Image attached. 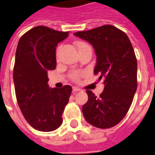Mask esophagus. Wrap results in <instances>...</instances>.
Wrapping results in <instances>:
<instances>
[{"mask_svg": "<svg viewBox=\"0 0 155 155\" xmlns=\"http://www.w3.org/2000/svg\"><path fill=\"white\" fill-rule=\"evenodd\" d=\"M73 91H74V92H78V91H81V89H80V88L76 87V86H74V87H73Z\"/></svg>", "mask_w": 155, "mask_h": 155, "instance_id": "obj_1", "label": "esophagus"}]
</instances>
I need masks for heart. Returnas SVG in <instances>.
Here are the masks:
<instances>
[{"instance_id":"heart-1","label":"heart","mask_w":155,"mask_h":155,"mask_svg":"<svg viewBox=\"0 0 155 155\" xmlns=\"http://www.w3.org/2000/svg\"><path fill=\"white\" fill-rule=\"evenodd\" d=\"M75 45H76L77 48L78 49V51H81V50L85 49V48H89V47H90V45H89L87 43L85 42V41H77V42L75 43ZM81 76H82V73H81V72H73V73L70 74V78H71V79H73L74 81H78Z\"/></svg>"}]
</instances>
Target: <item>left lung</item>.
<instances>
[{
    "label": "left lung",
    "instance_id": "8db88e82",
    "mask_svg": "<svg viewBox=\"0 0 155 155\" xmlns=\"http://www.w3.org/2000/svg\"><path fill=\"white\" fill-rule=\"evenodd\" d=\"M92 45L97 56L94 74L103 79L104 90L97 97L86 90L87 102L82 106L86 122L101 129L118 124L126 116L137 90V59L124 32L106 25L74 33Z\"/></svg>",
    "mask_w": 155,
    "mask_h": 155
}]
</instances>
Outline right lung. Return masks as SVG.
<instances>
[{
	"label": "right lung",
	"instance_id": "obj_1",
	"mask_svg": "<svg viewBox=\"0 0 155 155\" xmlns=\"http://www.w3.org/2000/svg\"><path fill=\"white\" fill-rule=\"evenodd\" d=\"M69 36L48 27L37 26L25 33L17 44L13 82L17 103L31 127L43 132L62 123V113L72 87L50 88L47 72L56 68V47Z\"/></svg>",
	"mask_w": 155,
	"mask_h": 155
}]
</instances>
